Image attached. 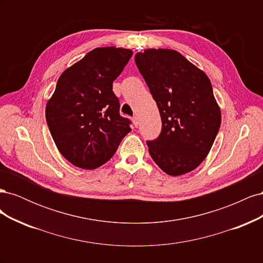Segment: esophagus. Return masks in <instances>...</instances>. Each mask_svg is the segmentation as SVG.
Masks as SVG:
<instances>
[{"label": "esophagus", "instance_id": "1", "mask_svg": "<svg viewBox=\"0 0 263 263\" xmlns=\"http://www.w3.org/2000/svg\"><path fill=\"white\" fill-rule=\"evenodd\" d=\"M133 124H134L135 127H138V125H139V119H138L137 116H134V117H133Z\"/></svg>", "mask_w": 263, "mask_h": 263}]
</instances>
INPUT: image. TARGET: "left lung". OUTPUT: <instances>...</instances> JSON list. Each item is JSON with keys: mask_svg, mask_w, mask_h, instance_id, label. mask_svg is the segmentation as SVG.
<instances>
[{"mask_svg": "<svg viewBox=\"0 0 263 263\" xmlns=\"http://www.w3.org/2000/svg\"><path fill=\"white\" fill-rule=\"evenodd\" d=\"M135 61L162 122L160 136L147 142L151 158L172 177L193 171L208 157L221 122L209 77L172 49H146Z\"/></svg>", "mask_w": 263, "mask_h": 263, "instance_id": "obj_1", "label": "left lung"}]
</instances>
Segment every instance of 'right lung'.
Here are the masks:
<instances>
[{"label": "right lung", "instance_id": "obj_1", "mask_svg": "<svg viewBox=\"0 0 263 263\" xmlns=\"http://www.w3.org/2000/svg\"><path fill=\"white\" fill-rule=\"evenodd\" d=\"M133 54L130 49L99 47L67 68L46 105V121L60 154L85 170L114 156L128 134L129 119L119 115L113 82Z\"/></svg>", "mask_w": 263, "mask_h": 263}]
</instances>
